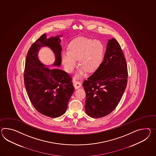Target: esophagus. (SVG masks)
<instances>
[{"mask_svg":"<svg viewBox=\"0 0 156 156\" xmlns=\"http://www.w3.org/2000/svg\"><path fill=\"white\" fill-rule=\"evenodd\" d=\"M73 82L74 87V88H75L76 89H78V88H79L80 87V86H81V83H80V82H78V81H76V80H74Z\"/></svg>","mask_w":156,"mask_h":156,"instance_id":"34e87169","label":"esophagus"}]
</instances>
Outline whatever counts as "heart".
Returning <instances> with one entry per match:
<instances>
[{
	"instance_id": "b5f03b06",
	"label": "heart",
	"mask_w": 156,
	"mask_h": 156,
	"mask_svg": "<svg viewBox=\"0 0 156 156\" xmlns=\"http://www.w3.org/2000/svg\"><path fill=\"white\" fill-rule=\"evenodd\" d=\"M104 50V45L99 40L78 37L70 43L68 51L62 53V63L67 72L72 73L78 60L80 66L76 76L79 78L86 70L92 72L98 68L103 60Z\"/></svg>"
}]
</instances>
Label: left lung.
<instances>
[{
	"mask_svg": "<svg viewBox=\"0 0 156 156\" xmlns=\"http://www.w3.org/2000/svg\"><path fill=\"white\" fill-rule=\"evenodd\" d=\"M127 66L117 40H108L102 62L83 83L86 112L92 118L105 117L118 105L127 83Z\"/></svg>",
	"mask_w": 156,
	"mask_h": 156,
	"instance_id": "obj_1",
	"label": "left lung"
}]
</instances>
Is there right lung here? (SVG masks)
I'll list each match as a JSON object with an SVG mask.
<instances>
[{
	"instance_id": "1",
	"label": "right lung",
	"mask_w": 156,
	"mask_h": 156,
	"mask_svg": "<svg viewBox=\"0 0 156 156\" xmlns=\"http://www.w3.org/2000/svg\"><path fill=\"white\" fill-rule=\"evenodd\" d=\"M62 35L47 38L42 35L31 45L27 54L24 83L29 98L35 109L51 118L64 114L68 103L74 91L72 78L68 74L57 68L50 69L38 58L40 49L47 46L53 51L55 61L51 66L61 64Z\"/></svg>"
}]
</instances>
